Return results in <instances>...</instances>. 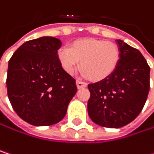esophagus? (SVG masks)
Here are the masks:
<instances>
[{"label": "esophagus", "mask_w": 154, "mask_h": 154, "mask_svg": "<svg viewBox=\"0 0 154 154\" xmlns=\"http://www.w3.org/2000/svg\"><path fill=\"white\" fill-rule=\"evenodd\" d=\"M77 86L78 89H80V88H84V87H86V86H87V84H86V83H85V82H82V81L77 80Z\"/></svg>", "instance_id": "34e87169"}]
</instances>
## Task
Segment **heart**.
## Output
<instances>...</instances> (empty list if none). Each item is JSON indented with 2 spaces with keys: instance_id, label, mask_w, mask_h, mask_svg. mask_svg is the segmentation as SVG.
Here are the masks:
<instances>
[{
  "instance_id": "1",
  "label": "heart",
  "mask_w": 154,
  "mask_h": 154,
  "mask_svg": "<svg viewBox=\"0 0 154 154\" xmlns=\"http://www.w3.org/2000/svg\"><path fill=\"white\" fill-rule=\"evenodd\" d=\"M119 48L113 43L95 38L75 40L69 49L60 47L57 51L58 60L65 72L73 74L80 60L81 75L94 81L109 77L120 61Z\"/></svg>"
}]
</instances>
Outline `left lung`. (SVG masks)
<instances>
[{
  "instance_id": "left-lung-1",
  "label": "left lung",
  "mask_w": 154,
  "mask_h": 154,
  "mask_svg": "<svg viewBox=\"0 0 154 154\" xmlns=\"http://www.w3.org/2000/svg\"><path fill=\"white\" fill-rule=\"evenodd\" d=\"M120 61L112 75L89 84L87 110L97 125L118 128L132 122L146 102L150 89V67L137 49L116 40Z\"/></svg>"
}]
</instances>
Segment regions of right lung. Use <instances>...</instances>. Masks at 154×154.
Instances as JSON below:
<instances>
[{
	"label": "right lung",
	"instance_id": "1",
	"mask_svg": "<svg viewBox=\"0 0 154 154\" xmlns=\"http://www.w3.org/2000/svg\"><path fill=\"white\" fill-rule=\"evenodd\" d=\"M58 38L43 36L24 43L9 60L8 97L16 113L38 127L60 122L77 93L76 79L61 68Z\"/></svg>",
	"mask_w": 154,
	"mask_h": 154
}]
</instances>
